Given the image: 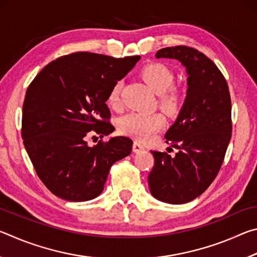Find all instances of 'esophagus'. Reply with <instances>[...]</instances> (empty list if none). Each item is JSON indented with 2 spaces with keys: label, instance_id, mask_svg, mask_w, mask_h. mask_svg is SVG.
Masks as SVG:
<instances>
[{
  "label": "esophagus",
  "instance_id": "obj_1",
  "mask_svg": "<svg viewBox=\"0 0 257 257\" xmlns=\"http://www.w3.org/2000/svg\"><path fill=\"white\" fill-rule=\"evenodd\" d=\"M145 150V147L143 144H141L139 142H135L134 145H133V151L135 152V153H141V152H143Z\"/></svg>",
  "mask_w": 257,
  "mask_h": 257
}]
</instances>
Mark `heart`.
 <instances>
[{"mask_svg":"<svg viewBox=\"0 0 257 257\" xmlns=\"http://www.w3.org/2000/svg\"><path fill=\"white\" fill-rule=\"evenodd\" d=\"M141 78L146 82L152 92L159 95L160 107L167 114H176L179 112L184 102V94L180 89L172 87L175 76L167 66L162 63H149L141 70ZM121 82L118 81L110 90L108 103L112 107L120 105ZM165 124L164 118L159 113L132 112L123 115L119 121V130L125 136H130L138 141H149L153 135L162 129Z\"/></svg>","mask_w":257,"mask_h":257,"instance_id":"b5f03b06","label":"heart"}]
</instances>
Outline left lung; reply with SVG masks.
<instances>
[{"instance_id": "left-lung-1", "label": "left lung", "mask_w": 257, "mask_h": 257, "mask_svg": "<svg viewBox=\"0 0 257 257\" xmlns=\"http://www.w3.org/2000/svg\"><path fill=\"white\" fill-rule=\"evenodd\" d=\"M155 56L179 61L188 87L179 114L165 134L167 143L178 152L171 156L151 151L155 163L149 186L159 201L185 204L208 188L223 163L231 138V99L222 73L197 50L165 47Z\"/></svg>"}]
</instances>
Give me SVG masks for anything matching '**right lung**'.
Instances as JSON below:
<instances>
[{"label":"right lung","mask_w":257,"mask_h":257,"mask_svg":"<svg viewBox=\"0 0 257 257\" xmlns=\"http://www.w3.org/2000/svg\"><path fill=\"white\" fill-rule=\"evenodd\" d=\"M139 59L77 52L52 61L29 85L21 135L37 176L55 196L70 202L97 197L112 165L132 153L128 137L94 146L87 137L114 132L107 122L108 94Z\"/></svg>","instance_id":"obj_1"}]
</instances>
